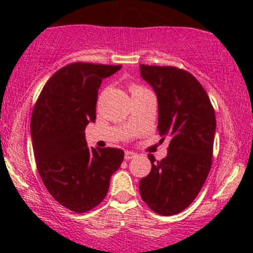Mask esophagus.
<instances>
[{"label": "esophagus", "mask_w": 253, "mask_h": 253, "mask_svg": "<svg viewBox=\"0 0 253 253\" xmlns=\"http://www.w3.org/2000/svg\"><path fill=\"white\" fill-rule=\"evenodd\" d=\"M136 157H137L136 153L128 152V150H127V152H125V159H126V160H131V159H133V158H136Z\"/></svg>", "instance_id": "obj_1"}]
</instances>
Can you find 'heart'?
<instances>
[{
    "label": "heart",
    "instance_id": "1",
    "mask_svg": "<svg viewBox=\"0 0 253 253\" xmlns=\"http://www.w3.org/2000/svg\"><path fill=\"white\" fill-rule=\"evenodd\" d=\"M143 90H145V89L143 88V86L138 85V84H131V85H129V91H131L132 95H134V94L137 93H141Z\"/></svg>",
    "mask_w": 253,
    "mask_h": 253
}]
</instances>
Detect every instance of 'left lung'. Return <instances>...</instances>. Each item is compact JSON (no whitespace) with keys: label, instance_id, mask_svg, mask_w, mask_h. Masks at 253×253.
Returning <instances> with one entry per match:
<instances>
[{"label":"left lung","instance_id":"1","mask_svg":"<svg viewBox=\"0 0 253 253\" xmlns=\"http://www.w3.org/2000/svg\"><path fill=\"white\" fill-rule=\"evenodd\" d=\"M158 96V129L170 139L167 158L155 160L139 182L142 200L160 215H174L195 201L211 171L215 114L209 96L190 72L174 66L139 65Z\"/></svg>","mask_w":253,"mask_h":253}]
</instances>
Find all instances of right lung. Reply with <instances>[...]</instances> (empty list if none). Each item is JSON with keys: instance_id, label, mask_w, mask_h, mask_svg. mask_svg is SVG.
<instances>
[{"instance_id": "add662e5", "label": "right lung", "mask_w": 253, "mask_h": 253, "mask_svg": "<svg viewBox=\"0 0 253 253\" xmlns=\"http://www.w3.org/2000/svg\"><path fill=\"white\" fill-rule=\"evenodd\" d=\"M121 65L73 62L55 72L32 114L33 150L42 183L65 208L85 213L100 205L124 160L117 148H88L86 125L95 121L98 89Z\"/></svg>"}]
</instances>
